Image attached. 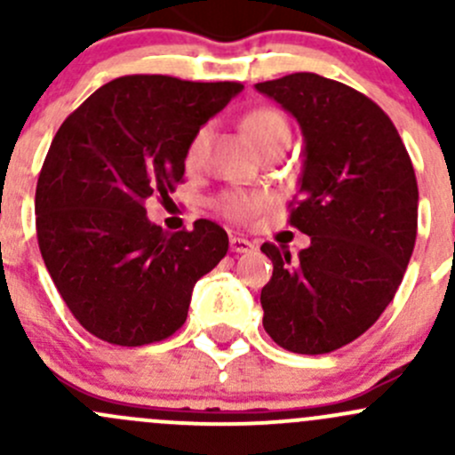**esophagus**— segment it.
Returning a JSON list of instances; mask_svg holds the SVG:
<instances>
[{"mask_svg":"<svg viewBox=\"0 0 455 455\" xmlns=\"http://www.w3.org/2000/svg\"><path fill=\"white\" fill-rule=\"evenodd\" d=\"M253 249H255L253 242L244 240V237L231 235V251H233V253H251Z\"/></svg>","mask_w":455,"mask_h":455,"instance_id":"esophagus-1","label":"esophagus"}]
</instances>
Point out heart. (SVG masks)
I'll return each instance as SVG.
<instances>
[{"instance_id": "heart-1", "label": "heart", "mask_w": 455, "mask_h": 455, "mask_svg": "<svg viewBox=\"0 0 455 455\" xmlns=\"http://www.w3.org/2000/svg\"><path fill=\"white\" fill-rule=\"evenodd\" d=\"M242 127H244V134L249 136V140L253 142L257 149L270 145V142L291 139L286 118L273 108H257L253 112H249L244 116V121H242ZM206 136H209V127H200L194 134V139L189 140V147H187L185 154V160L189 167L200 163ZM215 206H218V211L224 218L233 220V222H244L251 215H255L257 211L264 209L266 198L253 194H242V191H227V194H222L215 200Z\"/></svg>"}]
</instances>
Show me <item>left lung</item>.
Masks as SVG:
<instances>
[{"label": "left lung", "mask_w": 455, "mask_h": 455, "mask_svg": "<svg viewBox=\"0 0 455 455\" xmlns=\"http://www.w3.org/2000/svg\"><path fill=\"white\" fill-rule=\"evenodd\" d=\"M297 118L304 169L291 227L308 249L270 242L261 288L264 330L297 355H325L359 339L403 282L419 228V185L387 114L361 92L313 72L255 85Z\"/></svg>", "instance_id": "left-lung-1"}]
</instances>
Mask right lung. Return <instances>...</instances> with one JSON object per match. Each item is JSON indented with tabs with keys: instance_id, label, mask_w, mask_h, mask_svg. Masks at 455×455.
<instances>
[{
	"instance_id": "right-lung-1",
	"label": "right lung",
	"mask_w": 455,
	"mask_h": 455,
	"mask_svg": "<svg viewBox=\"0 0 455 455\" xmlns=\"http://www.w3.org/2000/svg\"><path fill=\"white\" fill-rule=\"evenodd\" d=\"M244 90L130 75L94 92L59 127L35 194L36 240L81 325L114 346H147L187 321L196 282L228 251L211 220L167 235L147 220L185 176L189 140Z\"/></svg>"
}]
</instances>
